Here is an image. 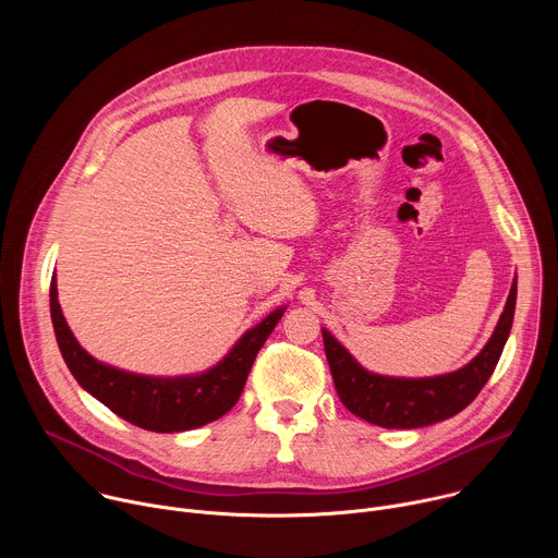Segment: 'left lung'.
Wrapping results in <instances>:
<instances>
[{
    "instance_id": "obj_1",
    "label": "left lung",
    "mask_w": 558,
    "mask_h": 558,
    "mask_svg": "<svg viewBox=\"0 0 558 558\" xmlns=\"http://www.w3.org/2000/svg\"><path fill=\"white\" fill-rule=\"evenodd\" d=\"M517 306V276L488 344L459 371L435 377H390L366 371L327 329L325 353L342 404L381 428H422L461 413L490 379L508 342Z\"/></svg>"
}]
</instances>
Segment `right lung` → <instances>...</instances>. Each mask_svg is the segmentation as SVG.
Masks as SVG:
<instances>
[{
	"label": "right lung",
	"instance_id": "right-lung-1",
	"mask_svg": "<svg viewBox=\"0 0 558 558\" xmlns=\"http://www.w3.org/2000/svg\"><path fill=\"white\" fill-rule=\"evenodd\" d=\"M284 311L287 306H278L260 325L245 331L216 366L192 375L156 377L130 373L93 357L76 342L65 323L54 276L50 282L54 338L78 386L121 420L151 433L192 430L231 411L245 388L260 347L267 342Z\"/></svg>",
	"mask_w": 558,
	"mask_h": 558
}]
</instances>
